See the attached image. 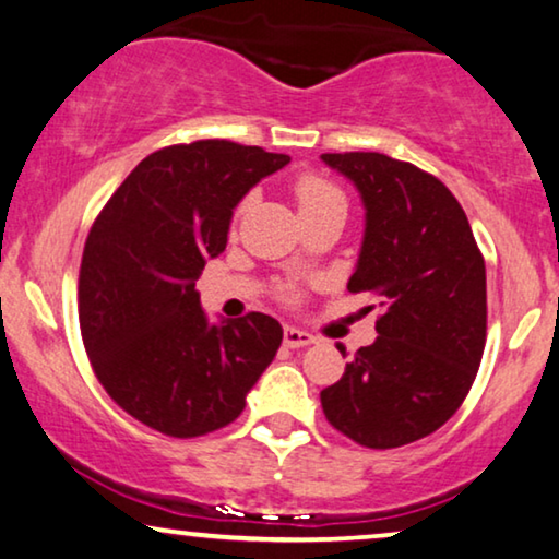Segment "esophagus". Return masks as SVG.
Returning <instances> with one entry per match:
<instances>
[{"instance_id": "obj_1", "label": "esophagus", "mask_w": 559, "mask_h": 559, "mask_svg": "<svg viewBox=\"0 0 559 559\" xmlns=\"http://www.w3.org/2000/svg\"><path fill=\"white\" fill-rule=\"evenodd\" d=\"M283 342H286V347L298 349V347H309V344H313L317 340H313V334L304 332V329L286 326L283 329Z\"/></svg>"}]
</instances>
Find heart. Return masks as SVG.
<instances>
[{
	"label": "heart",
	"mask_w": 559,
	"mask_h": 559,
	"mask_svg": "<svg viewBox=\"0 0 559 559\" xmlns=\"http://www.w3.org/2000/svg\"><path fill=\"white\" fill-rule=\"evenodd\" d=\"M296 200H298V210H311V207H319V204L344 200V198L336 187L324 182V179H319L317 175H304L298 177L296 182Z\"/></svg>",
	"instance_id": "1"
}]
</instances>
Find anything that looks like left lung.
Instances as JSON below:
<instances>
[{
  "instance_id": "left-lung-1",
  "label": "left lung",
  "mask_w": 559,
  "mask_h": 559,
  "mask_svg": "<svg viewBox=\"0 0 559 559\" xmlns=\"http://www.w3.org/2000/svg\"><path fill=\"white\" fill-rule=\"evenodd\" d=\"M357 187L365 235L347 283L380 298L377 340L321 390L326 420L367 448H397L459 411L486 344V265L468 217L428 171L377 152L321 154ZM342 352V349H340Z\"/></svg>"
}]
</instances>
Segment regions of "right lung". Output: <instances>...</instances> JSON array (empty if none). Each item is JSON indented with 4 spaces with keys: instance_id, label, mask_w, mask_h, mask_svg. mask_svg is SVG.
<instances>
[{
    "instance_id": "add662e5",
    "label": "right lung",
    "mask_w": 559,
    "mask_h": 559,
    "mask_svg": "<svg viewBox=\"0 0 559 559\" xmlns=\"http://www.w3.org/2000/svg\"><path fill=\"white\" fill-rule=\"evenodd\" d=\"M288 162L225 139L159 148L91 227L78 283L85 352L108 395L164 436L225 428L276 357V319L212 324L194 281L225 250L238 202Z\"/></svg>"
}]
</instances>
